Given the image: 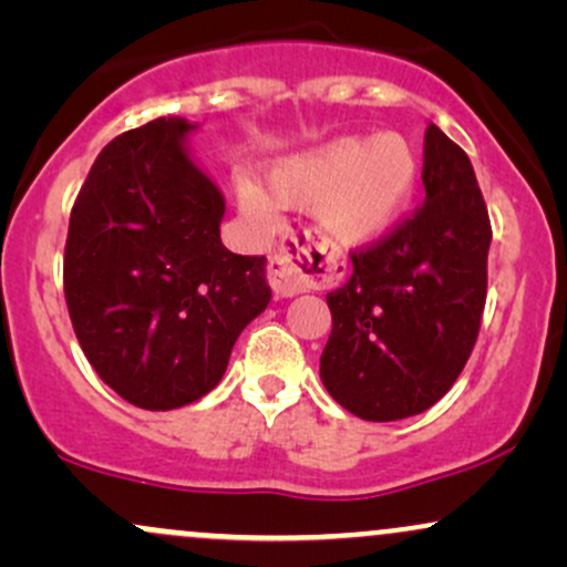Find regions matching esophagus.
<instances>
[{"label": "esophagus", "instance_id": "obj_1", "mask_svg": "<svg viewBox=\"0 0 567 567\" xmlns=\"http://www.w3.org/2000/svg\"><path fill=\"white\" fill-rule=\"evenodd\" d=\"M266 277H269L271 290L279 298H290L296 292L309 290L317 279L324 277V261L317 264L311 256L309 237H292L290 243L279 245L266 264Z\"/></svg>", "mask_w": 567, "mask_h": 567}]
</instances>
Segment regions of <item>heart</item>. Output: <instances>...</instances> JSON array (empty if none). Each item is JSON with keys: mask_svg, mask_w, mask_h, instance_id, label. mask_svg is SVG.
Segmentation results:
<instances>
[{"mask_svg": "<svg viewBox=\"0 0 567 567\" xmlns=\"http://www.w3.org/2000/svg\"><path fill=\"white\" fill-rule=\"evenodd\" d=\"M419 184V157L396 133L375 138L328 141L277 162L266 175L264 194L239 186L243 210L258 224H275V207L311 210L333 243L365 245L379 239L405 213Z\"/></svg>", "mask_w": 567, "mask_h": 567, "instance_id": "heart-1", "label": "heart"}]
</instances>
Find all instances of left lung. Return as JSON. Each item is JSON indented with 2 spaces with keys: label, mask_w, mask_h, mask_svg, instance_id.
I'll return each mask as SVG.
<instances>
[{
  "label": "left lung",
  "mask_w": 567,
  "mask_h": 567,
  "mask_svg": "<svg viewBox=\"0 0 567 567\" xmlns=\"http://www.w3.org/2000/svg\"><path fill=\"white\" fill-rule=\"evenodd\" d=\"M421 181L426 199L351 250L354 271L328 292L322 383L365 421L419 415L445 396L483 322L491 218L470 157L437 125L426 127Z\"/></svg>",
  "instance_id": "obj_1"
}]
</instances>
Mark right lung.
<instances>
[{"mask_svg": "<svg viewBox=\"0 0 567 567\" xmlns=\"http://www.w3.org/2000/svg\"><path fill=\"white\" fill-rule=\"evenodd\" d=\"M194 125L159 116L97 154L71 207L63 292L90 365L143 410L197 402L269 306L264 256L220 243L226 202L194 165Z\"/></svg>", "mask_w": 567, "mask_h": 567, "instance_id": "add662e5", "label": "right lung"}]
</instances>
